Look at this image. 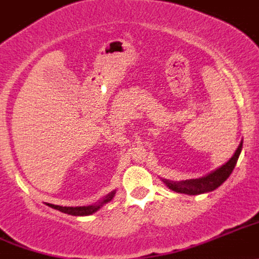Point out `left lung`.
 <instances>
[{
    "label": "left lung",
    "mask_w": 259,
    "mask_h": 259,
    "mask_svg": "<svg viewBox=\"0 0 259 259\" xmlns=\"http://www.w3.org/2000/svg\"><path fill=\"white\" fill-rule=\"evenodd\" d=\"M242 147L243 141H240L239 146H238V148L235 150L234 155L232 156V158H230L227 163L220 166L217 170L211 171L208 175L203 176V178L176 181V183L168 180L162 181L166 184V186H168V189H171V190L175 191V193L188 194V195H199V194L209 193V191L215 190L217 188H219V186L229 178L232 171L234 170L235 165H237L238 157H239L240 152H242Z\"/></svg>",
    "instance_id": "8db88e82"
}]
</instances>
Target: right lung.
Here are the masks:
<instances>
[{
  "instance_id": "obj_1",
  "label": "right lung",
  "mask_w": 259,
  "mask_h": 259,
  "mask_svg": "<svg viewBox=\"0 0 259 259\" xmlns=\"http://www.w3.org/2000/svg\"><path fill=\"white\" fill-rule=\"evenodd\" d=\"M114 194H116V190H113L112 193H109L106 198H103L102 200H99L98 203L93 204V205H88V206H60V205H54V204H46L50 208L56 209V210L61 211V213L69 214V215H74V217H85V215H91V214L96 213L98 211L104 204H107L108 201H111L113 199Z\"/></svg>"
}]
</instances>
